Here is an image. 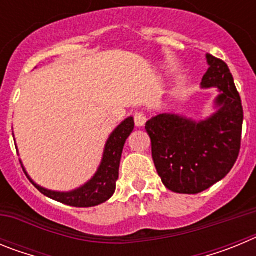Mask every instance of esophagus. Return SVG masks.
<instances>
[{"mask_svg":"<svg viewBox=\"0 0 256 256\" xmlns=\"http://www.w3.org/2000/svg\"><path fill=\"white\" fill-rule=\"evenodd\" d=\"M133 118H134V124L137 126H144L146 123V115L144 112H136Z\"/></svg>","mask_w":256,"mask_h":256,"instance_id":"34e87169","label":"esophagus"}]
</instances>
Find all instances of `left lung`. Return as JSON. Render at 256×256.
Here are the masks:
<instances>
[{
	"label": "left lung",
	"instance_id": "left-lung-1",
	"mask_svg": "<svg viewBox=\"0 0 256 256\" xmlns=\"http://www.w3.org/2000/svg\"><path fill=\"white\" fill-rule=\"evenodd\" d=\"M209 69L201 87H216L219 110L206 120L159 114L146 123L158 174L177 194L195 195L212 187L234 168L241 148L244 108L230 68L206 55Z\"/></svg>",
	"mask_w": 256,
	"mask_h": 256
}]
</instances>
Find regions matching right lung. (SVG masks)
Listing matches in <instances>:
<instances>
[{"label":"right lung","mask_w":256,"mask_h":256,"mask_svg":"<svg viewBox=\"0 0 256 256\" xmlns=\"http://www.w3.org/2000/svg\"><path fill=\"white\" fill-rule=\"evenodd\" d=\"M133 128H134V120L132 116L126 118V120L122 122L120 126H118L116 130L110 134L108 142H106L102 162H101L94 178L88 180L84 186L73 190V191H50V190L44 188L33 182L26 174L24 166H22V170L28 180L34 184L36 188L52 200L76 208H91L100 205L108 201L115 192L116 180L119 178V165H120L124 144L132 133Z\"/></svg>","instance_id":"obj_1"}]
</instances>
